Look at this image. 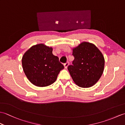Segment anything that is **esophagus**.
<instances>
[{"label":"esophagus","mask_w":125,"mask_h":125,"mask_svg":"<svg viewBox=\"0 0 125 125\" xmlns=\"http://www.w3.org/2000/svg\"><path fill=\"white\" fill-rule=\"evenodd\" d=\"M69 65V62H66L65 63H64V68H65V69H67V67H68V66Z\"/></svg>","instance_id":"esophagus-1"}]
</instances>
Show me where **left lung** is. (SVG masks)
<instances>
[{"mask_svg":"<svg viewBox=\"0 0 125 125\" xmlns=\"http://www.w3.org/2000/svg\"><path fill=\"white\" fill-rule=\"evenodd\" d=\"M74 60L68 69L73 82L81 87L94 85L102 76L105 65L102 53L94 44L83 42L73 49Z\"/></svg>","mask_w":125,"mask_h":125,"instance_id":"left-lung-1","label":"left lung"}]
</instances>
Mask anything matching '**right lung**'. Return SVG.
Masks as SVG:
<instances>
[{
    "instance_id": "obj_1",
    "label": "right lung",
    "mask_w": 125,
    "mask_h": 125,
    "mask_svg": "<svg viewBox=\"0 0 125 125\" xmlns=\"http://www.w3.org/2000/svg\"><path fill=\"white\" fill-rule=\"evenodd\" d=\"M52 48L43 44L31 47L22 58L23 70L31 83L37 86L50 85L56 81L64 65L52 53Z\"/></svg>"
}]
</instances>
